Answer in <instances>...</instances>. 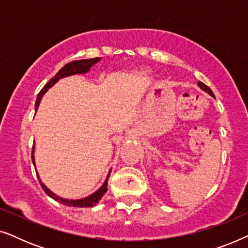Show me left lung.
<instances>
[{
	"instance_id": "obj_1",
	"label": "left lung",
	"mask_w": 248,
	"mask_h": 248,
	"mask_svg": "<svg viewBox=\"0 0 248 248\" xmlns=\"http://www.w3.org/2000/svg\"><path fill=\"white\" fill-rule=\"evenodd\" d=\"M198 84H199V87L201 88V89H202L203 91H205V93H208L210 94V96H212L213 98H215V94H213L212 90L210 89V88H209L208 86H206V84H204L203 82H201V81H199V83H198Z\"/></svg>"
}]
</instances>
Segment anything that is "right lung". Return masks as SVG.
<instances>
[{
	"label": "right lung",
	"instance_id": "add662e5",
	"mask_svg": "<svg viewBox=\"0 0 248 248\" xmlns=\"http://www.w3.org/2000/svg\"><path fill=\"white\" fill-rule=\"evenodd\" d=\"M100 61V57H96V59H89V60H80V61H73V62L71 63H67L64 65L62 69H61L59 72L55 74V77L52 78L48 82H47L45 86L42 90H40V93H38V96H37V99H36V105H35V109L37 110L38 109V106H39V103L40 100H42V98L44 94L47 90L49 89V88H52L54 84H55L57 81L60 79H62V78H65V77H69V76H74V74H83V73H87L88 71L91 69V66L94 65V64L98 63ZM33 152H35V145L32 147V154H31V160H32V164L33 166H36L35 164V155H33ZM36 169V167H35ZM109 175H110V170L108 172V176L106 178V181L103 184V186L93 193V194H91L89 196H87V198H83V199H80V200H67V199H63V198H60V196H57L56 194H54V193L50 191L46 187V185H44V183L42 182V179H39V183L40 185H42V187L45 193L50 198L55 200V201L62 203L64 205H67V206H76V208H88V206H93L96 205L98 202H99V200L103 198V195L105 193L107 192V182H108V178H109ZM38 176V174H37Z\"/></svg>",
	"mask_w": 248,
	"mask_h": 248
}]
</instances>
